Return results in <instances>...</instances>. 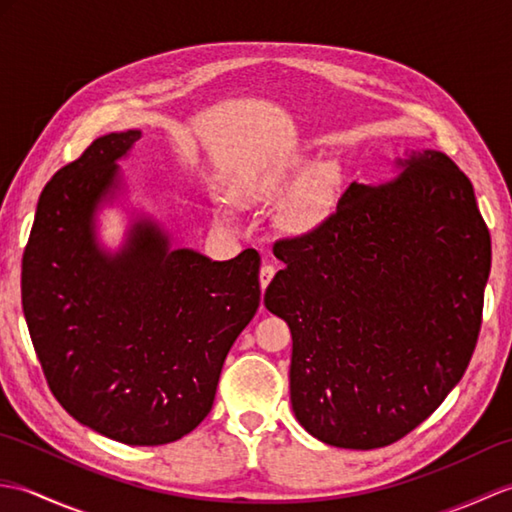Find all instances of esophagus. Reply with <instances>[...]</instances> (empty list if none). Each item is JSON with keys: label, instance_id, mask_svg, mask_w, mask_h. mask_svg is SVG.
I'll return each instance as SVG.
<instances>
[{"label": "esophagus", "instance_id": "esophagus-1", "mask_svg": "<svg viewBox=\"0 0 512 512\" xmlns=\"http://www.w3.org/2000/svg\"><path fill=\"white\" fill-rule=\"evenodd\" d=\"M275 273H277L275 266H270V264L262 266V270H259V286H262V290L268 288V284H270V281H273Z\"/></svg>", "mask_w": 512, "mask_h": 512}]
</instances>
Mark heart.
<instances>
[{
    "label": "heart",
    "instance_id": "1",
    "mask_svg": "<svg viewBox=\"0 0 512 512\" xmlns=\"http://www.w3.org/2000/svg\"><path fill=\"white\" fill-rule=\"evenodd\" d=\"M339 187L341 173L332 162L295 156L248 173L237 193L250 202H268L290 189L279 206L277 222L288 233H310L332 215L339 202Z\"/></svg>",
    "mask_w": 512,
    "mask_h": 512
}]
</instances>
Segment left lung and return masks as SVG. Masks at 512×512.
Wrapping results in <instances>:
<instances>
[{"instance_id":"1","label":"left lung","mask_w":512,"mask_h":512,"mask_svg":"<svg viewBox=\"0 0 512 512\" xmlns=\"http://www.w3.org/2000/svg\"><path fill=\"white\" fill-rule=\"evenodd\" d=\"M352 182L314 231L281 239L266 308L292 334L290 402L339 449L405 438L460 383L482 325L491 235L471 180L436 149Z\"/></svg>"}]
</instances>
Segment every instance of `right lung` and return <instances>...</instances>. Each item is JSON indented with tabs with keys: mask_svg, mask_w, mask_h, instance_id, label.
Instances as JSON below:
<instances>
[{
	"mask_svg": "<svg viewBox=\"0 0 512 512\" xmlns=\"http://www.w3.org/2000/svg\"><path fill=\"white\" fill-rule=\"evenodd\" d=\"M140 129L96 138L41 191L21 303L50 391L105 438L158 447L211 411L231 345L259 308V255L213 262L136 215L107 250L96 215L125 191Z\"/></svg>",
	"mask_w": 512,
	"mask_h": 512,
	"instance_id": "right-lung-1",
	"label": "right lung"
}]
</instances>
